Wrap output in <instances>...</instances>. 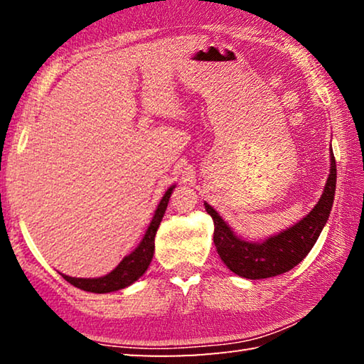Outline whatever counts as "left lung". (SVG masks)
Listing matches in <instances>:
<instances>
[{
  "mask_svg": "<svg viewBox=\"0 0 364 364\" xmlns=\"http://www.w3.org/2000/svg\"><path fill=\"white\" fill-rule=\"evenodd\" d=\"M336 157L331 151V173L315 208L297 225L262 244L239 239L223 218L210 205L204 204L207 213L213 218V242L221 260L232 273L247 279L273 278L297 267L315 245L329 218L336 194Z\"/></svg>",
  "mask_w": 364,
  "mask_h": 364,
  "instance_id": "1",
  "label": "left lung"
}]
</instances>
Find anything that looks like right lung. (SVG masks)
Listing matches in <instances>:
<instances>
[{
	"label": "right lung",
	"mask_w": 364,
	"mask_h": 364,
	"mask_svg": "<svg viewBox=\"0 0 364 364\" xmlns=\"http://www.w3.org/2000/svg\"><path fill=\"white\" fill-rule=\"evenodd\" d=\"M175 186L167 189V193L164 194L162 200L157 207L156 213H154V218L151 221L149 228L144 234L143 241L134 249L130 255H127L123 260L119 263L114 271H110L109 274L102 276V278H95V279H83V278H70V276L63 274V278L70 282L72 286H75L82 291L86 292H95V294H106V292H114L120 291V289L133 284L134 281L139 279L141 276L144 274V271L149 267L154 255V237H156L157 228L162 221V217L165 210H167L168 199L171 196V191Z\"/></svg>",
	"instance_id": "obj_1"
}]
</instances>
